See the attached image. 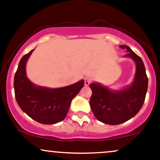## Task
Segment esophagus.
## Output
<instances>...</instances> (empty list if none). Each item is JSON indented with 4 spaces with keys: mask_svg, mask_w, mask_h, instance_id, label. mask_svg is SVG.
Here are the masks:
<instances>
[{
    "mask_svg": "<svg viewBox=\"0 0 160 160\" xmlns=\"http://www.w3.org/2000/svg\"><path fill=\"white\" fill-rule=\"evenodd\" d=\"M91 83V79L88 77H85V86H88Z\"/></svg>",
    "mask_w": 160,
    "mask_h": 160,
    "instance_id": "1",
    "label": "esophagus"
}]
</instances>
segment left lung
I'll use <instances>...</instances> for the list:
<instances>
[{"instance_id": "left-lung-1", "label": "left lung", "mask_w": 160, "mask_h": 160, "mask_svg": "<svg viewBox=\"0 0 160 160\" xmlns=\"http://www.w3.org/2000/svg\"><path fill=\"white\" fill-rule=\"evenodd\" d=\"M120 47L128 52L123 57L130 58L135 63V74L131 84L118 90L99 82L90 84L92 112L99 121L109 125L121 124L133 118L141 109L148 88V78L141 58L128 46Z\"/></svg>"}]
</instances>
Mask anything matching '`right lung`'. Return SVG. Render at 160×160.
I'll return each mask as SVG.
<instances>
[{"instance_id": "add662e5", "label": "right lung", "mask_w": 160, "mask_h": 160, "mask_svg": "<svg viewBox=\"0 0 160 160\" xmlns=\"http://www.w3.org/2000/svg\"><path fill=\"white\" fill-rule=\"evenodd\" d=\"M34 49L23 56L14 75L15 98L22 111L42 124H54L66 118L72 101L84 86V80L68 86L47 88L33 84L28 78L26 65Z\"/></svg>"}]
</instances>
